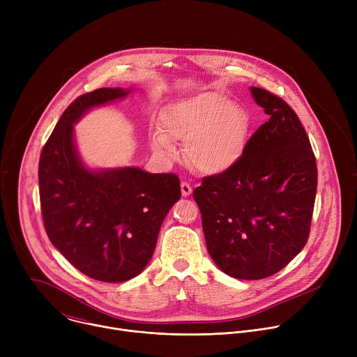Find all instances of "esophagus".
<instances>
[{
	"mask_svg": "<svg viewBox=\"0 0 357 357\" xmlns=\"http://www.w3.org/2000/svg\"><path fill=\"white\" fill-rule=\"evenodd\" d=\"M181 192H182L183 197H188L192 193V186L188 182H182L181 183Z\"/></svg>",
	"mask_w": 357,
	"mask_h": 357,
	"instance_id": "1",
	"label": "esophagus"
}]
</instances>
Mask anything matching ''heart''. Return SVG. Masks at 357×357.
<instances>
[{
	"mask_svg": "<svg viewBox=\"0 0 357 357\" xmlns=\"http://www.w3.org/2000/svg\"><path fill=\"white\" fill-rule=\"evenodd\" d=\"M160 131L151 135L155 154L174 161V141L185 144L188 164L205 175H222L234 168L247 146V112L218 91H203L167 105L158 117Z\"/></svg>",
	"mask_w": 357,
	"mask_h": 357,
	"instance_id": "obj_1",
	"label": "heart"
}]
</instances>
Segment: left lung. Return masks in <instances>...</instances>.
I'll return each mask as SVG.
<instances>
[{
  "label": "left lung",
  "mask_w": 357,
  "mask_h": 357,
  "mask_svg": "<svg viewBox=\"0 0 357 357\" xmlns=\"http://www.w3.org/2000/svg\"><path fill=\"white\" fill-rule=\"evenodd\" d=\"M270 120L229 172L193 192L212 260L227 275L261 280L282 270L308 240L318 185L310 138L285 101L250 87Z\"/></svg>",
  "instance_id": "left-lung-1"
}]
</instances>
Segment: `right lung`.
I'll list each match as a JSON object with an SVG mask.
<instances>
[{"instance_id":"add662e5","label":"right lung","mask_w":357,"mask_h":357,"mask_svg":"<svg viewBox=\"0 0 357 357\" xmlns=\"http://www.w3.org/2000/svg\"><path fill=\"white\" fill-rule=\"evenodd\" d=\"M132 89L103 87L65 110L39 160V196L49 240L87 277L124 282L154 254L161 225L181 197L179 178L137 167H87L75 124L91 109L121 100Z\"/></svg>"}]
</instances>
